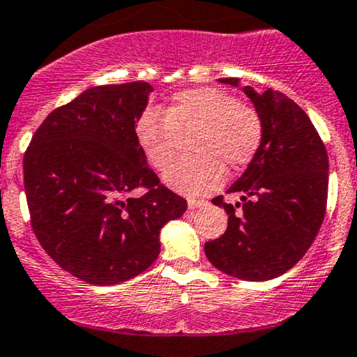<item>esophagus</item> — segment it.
Returning a JSON list of instances; mask_svg holds the SVG:
<instances>
[{
  "label": "esophagus",
  "instance_id": "34e87169",
  "mask_svg": "<svg viewBox=\"0 0 357 357\" xmlns=\"http://www.w3.org/2000/svg\"><path fill=\"white\" fill-rule=\"evenodd\" d=\"M207 202L204 200V198H188V207L189 208H198L202 207V205H205Z\"/></svg>",
  "mask_w": 357,
  "mask_h": 357
}]
</instances>
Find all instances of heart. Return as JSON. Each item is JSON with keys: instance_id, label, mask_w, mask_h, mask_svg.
Instances as JSON below:
<instances>
[{"instance_id": "obj_1", "label": "heart", "mask_w": 357, "mask_h": 357, "mask_svg": "<svg viewBox=\"0 0 357 357\" xmlns=\"http://www.w3.org/2000/svg\"><path fill=\"white\" fill-rule=\"evenodd\" d=\"M150 165L159 172L178 159L184 142L195 155L166 173V182L184 192L214 191L225 182L228 166L243 169L264 143L266 126L257 107L238 102L219 88H196L176 93L161 114H143L136 127Z\"/></svg>"}]
</instances>
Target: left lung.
<instances>
[{
    "instance_id": "obj_1",
    "label": "left lung",
    "mask_w": 357,
    "mask_h": 357,
    "mask_svg": "<svg viewBox=\"0 0 357 357\" xmlns=\"http://www.w3.org/2000/svg\"><path fill=\"white\" fill-rule=\"evenodd\" d=\"M221 83L237 86V77ZM264 119L260 150L228 189L243 204H212L228 214L221 237L205 243L215 269L246 281H267L292 269L315 241L328 204L329 161L308 114L280 91L243 88ZM241 208V211L236 208Z\"/></svg>"
}]
</instances>
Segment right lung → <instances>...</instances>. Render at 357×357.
Returning <instances> with one entry per match:
<instances>
[{
	"mask_svg": "<svg viewBox=\"0 0 357 357\" xmlns=\"http://www.w3.org/2000/svg\"><path fill=\"white\" fill-rule=\"evenodd\" d=\"M152 86H93L49 113L24 152L35 237L91 285L138 276L159 257V231L188 202L161 184L136 134Z\"/></svg>",
	"mask_w": 357,
	"mask_h": 357,
	"instance_id": "add662e5",
	"label": "right lung"
}]
</instances>
